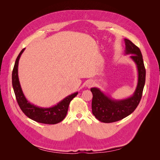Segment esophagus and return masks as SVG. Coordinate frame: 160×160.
Listing matches in <instances>:
<instances>
[{"mask_svg": "<svg viewBox=\"0 0 160 160\" xmlns=\"http://www.w3.org/2000/svg\"><path fill=\"white\" fill-rule=\"evenodd\" d=\"M93 81H91V80H89V81H87V83H86V86L88 87V88H91V87L93 85Z\"/></svg>", "mask_w": 160, "mask_h": 160, "instance_id": "34e87169", "label": "esophagus"}]
</instances>
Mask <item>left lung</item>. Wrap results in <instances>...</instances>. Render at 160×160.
I'll return each instance as SVG.
<instances>
[{
  "label": "left lung",
  "mask_w": 160,
  "mask_h": 160,
  "mask_svg": "<svg viewBox=\"0 0 160 160\" xmlns=\"http://www.w3.org/2000/svg\"><path fill=\"white\" fill-rule=\"evenodd\" d=\"M124 41L125 55H132L130 58L137 67V86L132 96L122 99H113L98 88H91L93 93L92 113L96 119L103 123H112L126 118L136 109L142 96L146 82V69L142 52L139 48L129 39L125 38Z\"/></svg>",
  "instance_id": "1"
}]
</instances>
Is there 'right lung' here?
Segmentation results:
<instances>
[{
    "label": "right lung",
    "mask_w": 160,
    "mask_h": 160,
    "mask_svg": "<svg viewBox=\"0 0 160 160\" xmlns=\"http://www.w3.org/2000/svg\"><path fill=\"white\" fill-rule=\"evenodd\" d=\"M25 49V48L18 55L12 73V88L19 107L28 118L37 122L45 124L59 123L66 117L71 101L78 94V92L68 95L59 103L50 108L38 107L28 101L23 93L18 75V61Z\"/></svg>",
    "instance_id": "right-lung-1"
}]
</instances>
